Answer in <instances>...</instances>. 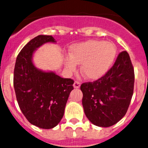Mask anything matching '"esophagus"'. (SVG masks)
<instances>
[{
  "mask_svg": "<svg viewBox=\"0 0 148 148\" xmlns=\"http://www.w3.org/2000/svg\"><path fill=\"white\" fill-rule=\"evenodd\" d=\"M80 87V82L78 81H75L74 83V88H79Z\"/></svg>",
  "mask_w": 148,
  "mask_h": 148,
  "instance_id": "34e87169",
  "label": "esophagus"
}]
</instances>
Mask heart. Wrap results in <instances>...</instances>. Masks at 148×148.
<instances>
[{
  "label": "heart",
  "mask_w": 148,
  "mask_h": 148,
  "mask_svg": "<svg viewBox=\"0 0 148 148\" xmlns=\"http://www.w3.org/2000/svg\"><path fill=\"white\" fill-rule=\"evenodd\" d=\"M117 50L112 43L88 41L78 44L70 49L65 58L67 69L74 71L77 63H82L81 70L87 78L95 79L105 74L115 59Z\"/></svg>",
  "instance_id": "b5f03b06"
}]
</instances>
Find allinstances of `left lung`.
<instances>
[{
    "mask_svg": "<svg viewBox=\"0 0 148 148\" xmlns=\"http://www.w3.org/2000/svg\"><path fill=\"white\" fill-rule=\"evenodd\" d=\"M134 85V70L126 51L120 52L114 65L93 82L82 83V106L90 121L100 127H110L126 114Z\"/></svg>",
    "mask_w": 148,
    "mask_h": 148,
    "instance_id": "obj_1",
    "label": "left lung"
}]
</instances>
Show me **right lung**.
Here are the masks:
<instances>
[{"mask_svg": "<svg viewBox=\"0 0 148 148\" xmlns=\"http://www.w3.org/2000/svg\"><path fill=\"white\" fill-rule=\"evenodd\" d=\"M47 42H55V38L39 35L30 40L18 54L14 71V88L22 112L30 123L45 129L54 128L61 121L74 82L34 66L33 53Z\"/></svg>", "mask_w": 148, "mask_h": 148, "instance_id": "add662e5", "label": "right lung"}]
</instances>
